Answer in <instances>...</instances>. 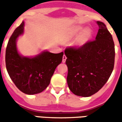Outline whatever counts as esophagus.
Here are the masks:
<instances>
[{"label": "esophagus", "instance_id": "1", "mask_svg": "<svg viewBox=\"0 0 122 122\" xmlns=\"http://www.w3.org/2000/svg\"><path fill=\"white\" fill-rule=\"evenodd\" d=\"M66 60V56L65 55H64L63 57H62V62H65Z\"/></svg>", "mask_w": 122, "mask_h": 122}]
</instances>
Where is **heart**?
Here are the masks:
<instances>
[{"mask_svg": "<svg viewBox=\"0 0 122 122\" xmlns=\"http://www.w3.org/2000/svg\"><path fill=\"white\" fill-rule=\"evenodd\" d=\"M81 27H76L75 28H73V30L71 33V36L76 35L79 31H81ZM92 36V31L90 29H86L84 31H83L80 34V35L78 36L76 41V43L78 45H83L85 43H86L88 41L90 40V37Z\"/></svg>", "mask_w": 122, "mask_h": 122, "instance_id": "1", "label": "heart"}]
</instances>
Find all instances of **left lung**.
I'll return each instance as SVG.
<instances>
[{"label": "left lung", "mask_w": 122, "mask_h": 122, "mask_svg": "<svg viewBox=\"0 0 122 122\" xmlns=\"http://www.w3.org/2000/svg\"><path fill=\"white\" fill-rule=\"evenodd\" d=\"M99 26L96 39L79 47L65 49L68 66L67 83L70 90L79 96L87 97L98 92L110 77L115 62V45L106 25Z\"/></svg>", "instance_id": "8db88e82"}]
</instances>
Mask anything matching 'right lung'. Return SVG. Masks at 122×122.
I'll return each instance as SVG.
<instances>
[{
	"label": "right lung",
	"mask_w": 122,
	"mask_h": 122,
	"mask_svg": "<svg viewBox=\"0 0 122 122\" xmlns=\"http://www.w3.org/2000/svg\"><path fill=\"white\" fill-rule=\"evenodd\" d=\"M21 24L13 32L7 43L5 63L9 77L16 87L26 94H39L49 86L57 66L62 61L63 52L44 51L35 58L21 57L16 48V39L24 32Z\"/></svg>",
	"instance_id": "obj_1"
}]
</instances>
